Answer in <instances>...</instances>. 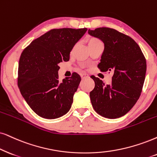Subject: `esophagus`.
Returning a JSON list of instances; mask_svg holds the SVG:
<instances>
[{
    "mask_svg": "<svg viewBox=\"0 0 157 157\" xmlns=\"http://www.w3.org/2000/svg\"><path fill=\"white\" fill-rule=\"evenodd\" d=\"M80 76H81V77H82V79H85V78H87V77H88V75L85 74V73H82V74H81Z\"/></svg>",
    "mask_w": 157,
    "mask_h": 157,
    "instance_id": "1",
    "label": "esophagus"
}]
</instances>
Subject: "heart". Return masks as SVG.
Segmentation results:
<instances>
[{"label": "heart", "mask_w": 157, "mask_h": 157, "mask_svg": "<svg viewBox=\"0 0 157 157\" xmlns=\"http://www.w3.org/2000/svg\"><path fill=\"white\" fill-rule=\"evenodd\" d=\"M91 41H99V40H98L94 39V40H91Z\"/></svg>", "instance_id": "b5f03b06"}]
</instances>
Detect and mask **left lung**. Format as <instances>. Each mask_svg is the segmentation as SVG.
Masks as SVG:
<instances>
[{"instance_id": "left-lung-1", "label": "left lung", "mask_w": 157, "mask_h": 157, "mask_svg": "<svg viewBox=\"0 0 157 157\" xmlns=\"http://www.w3.org/2000/svg\"><path fill=\"white\" fill-rule=\"evenodd\" d=\"M88 34L102 41L104 49L98 67L101 72L113 71L111 85L94 76L95 88L90 93L94 110L104 117L124 116L138 100L146 72V61L139 45L116 29L99 27Z\"/></svg>"}]
</instances>
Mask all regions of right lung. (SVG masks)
I'll list each match as a JSON object with an SVG mask.
<instances>
[{"mask_svg":"<svg viewBox=\"0 0 157 157\" xmlns=\"http://www.w3.org/2000/svg\"><path fill=\"white\" fill-rule=\"evenodd\" d=\"M87 29H51L21 53L18 86L27 104L41 117L59 118L70 109L81 77L74 72L59 81V64L69 60L71 51Z\"/></svg>","mask_w":157,"mask_h":157,"instance_id":"add662e5","label":"right lung"}]
</instances>
